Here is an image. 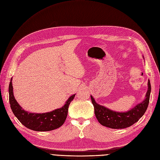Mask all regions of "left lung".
Segmentation results:
<instances>
[{"label": "left lung", "instance_id": "obj_1", "mask_svg": "<svg viewBox=\"0 0 160 160\" xmlns=\"http://www.w3.org/2000/svg\"><path fill=\"white\" fill-rule=\"evenodd\" d=\"M148 89L146 99L127 112H117L100 105L95 102L94 98L91 95L92 103L94 106L95 114L98 122L103 126L112 129L126 128L138 122L146 112L149 102L151 93V84L149 80H148Z\"/></svg>", "mask_w": 160, "mask_h": 160}]
</instances>
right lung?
Masks as SVG:
<instances>
[{"instance_id":"right-lung-1","label":"right lung","mask_w":160,"mask_h":160,"mask_svg":"<svg viewBox=\"0 0 160 160\" xmlns=\"http://www.w3.org/2000/svg\"><path fill=\"white\" fill-rule=\"evenodd\" d=\"M9 103L14 115L23 125L37 132H47L60 128L65 123L68 113L69 105L73 100L75 94L67 99L64 106L51 112L44 113H32L22 109L13 95L12 78L8 87Z\"/></svg>"}]
</instances>
